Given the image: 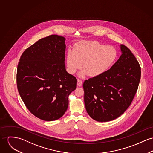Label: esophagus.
Instances as JSON below:
<instances>
[{"label":"esophagus","instance_id":"34e87169","mask_svg":"<svg viewBox=\"0 0 153 153\" xmlns=\"http://www.w3.org/2000/svg\"><path fill=\"white\" fill-rule=\"evenodd\" d=\"M82 80H80V79H78L77 80V85L79 87H81L82 85Z\"/></svg>","mask_w":153,"mask_h":153}]
</instances>
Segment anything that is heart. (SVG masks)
I'll list each match as a JSON object with an SVG mask.
<instances>
[{"label":"heart","instance_id":"b5f03b06","mask_svg":"<svg viewBox=\"0 0 153 153\" xmlns=\"http://www.w3.org/2000/svg\"><path fill=\"white\" fill-rule=\"evenodd\" d=\"M117 58V51L112 46L102 44L98 41H82L76 44L73 51L66 54L67 71L74 74L82 69L80 74H88L90 77L100 76L108 71Z\"/></svg>","mask_w":153,"mask_h":153}]
</instances>
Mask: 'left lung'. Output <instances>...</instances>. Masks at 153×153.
<instances>
[{
  "label": "left lung",
  "mask_w": 153,
  "mask_h": 153,
  "mask_svg": "<svg viewBox=\"0 0 153 153\" xmlns=\"http://www.w3.org/2000/svg\"><path fill=\"white\" fill-rule=\"evenodd\" d=\"M122 55L104 74L83 83L84 104L90 117L108 122L123 114L130 105L141 77V68L129 49L120 45Z\"/></svg>",
  "instance_id": "1"
}]
</instances>
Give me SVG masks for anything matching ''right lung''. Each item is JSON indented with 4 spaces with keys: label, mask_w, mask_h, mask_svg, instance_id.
I'll use <instances>...</instances> for the list:
<instances>
[{
    "label": "right lung",
    "mask_w": 153,
    "mask_h": 153,
    "mask_svg": "<svg viewBox=\"0 0 153 153\" xmlns=\"http://www.w3.org/2000/svg\"><path fill=\"white\" fill-rule=\"evenodd\" d=\"M65 38L51 35L40 39L22 55L17 69L19 94L36 117L52 121L66 111L76 78L66 71Z\"/></svg>",
    "instance_id": "right-lung-1"
}]
</instances>
